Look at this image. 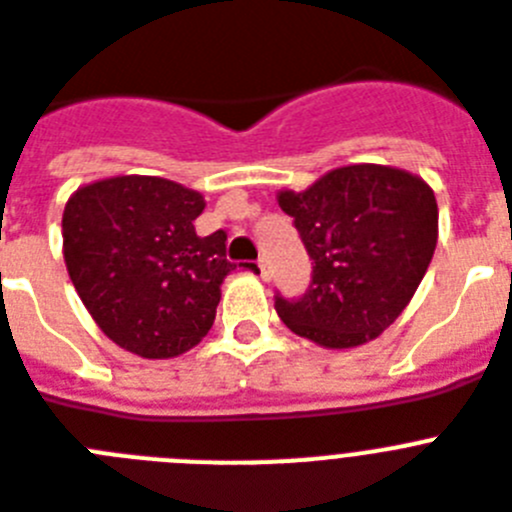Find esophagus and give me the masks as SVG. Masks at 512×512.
Returning a JSON list of instances; mask_svg holds the SVG:
<instances>
[{"instance_id": "obj_1", "label": "esophagus", "mask_w": 512, "mask_h": 512, "mask_svg": "<svg viewBox=\"0 0 512 512\" xmlns=\"http://www.w3.org/2000/svg\"><path fill=\"white\" fill-rule=\"evenodd\" d=\"M257 270H260V278L268 281V260H257Z\"/></svg>"}]
</instances>
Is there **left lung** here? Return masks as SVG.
Returning <instances> with one entry per match:
<instances>
[{
	"instance_id": "left-lung-1",
	"label": "left lung",
	"mask_w": 512,
	"mask_h": 512,
	"mask_svg": "<svg viewBox=\"0 0 512 512\" xmlns=\"http://www.w3.org/2000/svg\"><path fill=\"white\" fill-rule=\"evenodd\" d=\"M312 263L296 302L276 312L296 336L325 349H356L377 338L416 294L437 247V200L411 171L354 163L328 171L304 192L281 190Z\"/></svg>"
}]
</instances>
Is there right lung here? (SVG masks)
<instances>
[{
	"label": "right lung",
	"mask_w": 512,
	"mask_h": 512,
	"mask_svg": "<svg viewBox=\"0 0 512 512\" xmlns=\"http://www.w3.org/2000/svg\"><path fill=\"white\" fill-rule=\"evenodd\" d=\"M200 192L161 176L85 184L62 216L64 263L98 328L143 359H171L208 336L236 268L226 234L197 236Z\"/></svg>",
	"instance_id": "right-lung-1"
}]
</instances>
